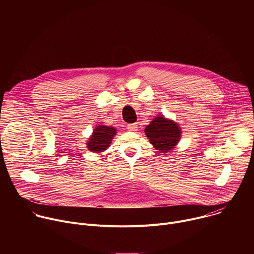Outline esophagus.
<instances>
[{
  "mask_svg": "<svg viewBox=\"0 0 254 254\" xmlns=\"http://www.w3.org/2000/svg\"><path fill=\"white\" fill-rule=\"evenodd\" d=\"M129 131H135L137 129V125L135 124H132V125H128L127 127Z\"/></svg>",
  "mask_w": 254,
  "mask_h": 254,
  "instance_id": "obj_1",
  "label": "esophagus"
}]
</instances>
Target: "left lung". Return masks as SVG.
<instances>
[{
  "label": "left lung",
  "instance_id": "8db88e82",
  "mask_svg": "<svg viewBox=\"0 0 254 254\" xmlns=\"http://www.w3.org/2000/svg\"><path fill=\"white\" fill-rule=\"evenodd\" d=\"M144 133L158 152L167 154L176 148L182 136V129L173 120L159 115L146 127Z\"/></svg>",
  "mask_w": 254,
  "mask_h": 254
}]
</instances>
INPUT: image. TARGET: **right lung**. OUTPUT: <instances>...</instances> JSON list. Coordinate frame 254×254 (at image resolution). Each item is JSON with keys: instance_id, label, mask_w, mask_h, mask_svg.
Listing matches in <instances>:
<instances>
[{"instance_id": "1", "label": "right lung", "mask_w": 254, "mask_h": 254, "mask_svg": "<svg viewBox=\"0 0 254 254\" xmlns=\"http://www.w3.org/2000/svg\"><path fill=\"white\" fill-rule=\"evenodd\" d=\"M86 141V148L91 153H102L110 148L113 138L117 134V128L103 124L97 125Z\"/></svg>"}]
</instances>
